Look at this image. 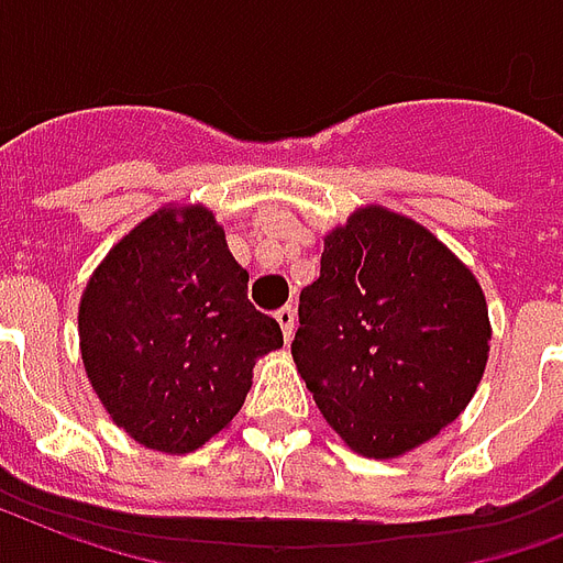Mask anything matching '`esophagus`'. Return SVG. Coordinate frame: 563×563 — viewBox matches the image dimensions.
<instances>
[{"instance_id": "esophagus-1", "label": "esophagus", "mask_w": 563, "mask_h": 563, "mask_svg": "<svg viewBox=\"0 0 563 563\" xmlns=\"http://www.w3.org/2000/svg\"><path fill=\"white\" fill-rule=\"evenodd\" d=\"M276 320L282 325V334H285V341H290L296 331V308L294 305H285V308H278Z\"/></svg>"}]
</instances>
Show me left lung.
Here are the masks:
<instances>
[{
    "label": "left lung",
    "instance_id": "8db88e82",
    "mask_svg": "<svg viewBox=\"0 0 563 563\" xmlns=\"http://www.w3.org/2000/svg\"><path fill=\"white\" fill-rule=\"evenodd\" d=\"M290 352L352 452L402 459L446 429L485 376V290L426 225L364 205L325 234Z\"/></svg>",
    "mask_w": 563,
    "mask_h": 563
}]
</instances>
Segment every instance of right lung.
Here are the masks:
<instances>
[{"label": "right lung", "mask_w": 563, "mask_h": 563, "mask_svg": "<svg viewBox=\"0 0 563 563\" xmlns=\"http://www.w3.org/2000/svg\"><path fill=\"white\" fill-rule=\"evenodd\" d=\"M246 285L202 202L164 205L111 246L81 290L78 350L129 438L187 455L234 420L255 361L285 343Z\"/></svg>", "instance_id": "1"}]
</instances>
